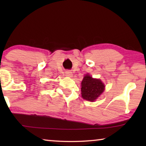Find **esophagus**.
<instances>
[{"label":"esophagus","mask_w":146,"mask_h":146,"mask_svg":"<svg viewBox=\"0 0 146 146\" xmlns=\"http://www.w3.org/2000/svg\"><path fill=\"white\" fill-rule=\"evenodd\" d=\"M65 75H66V76H69V77H71V76H72V73L71 72V71L68 70L65 72Z\"/></svg>","instance_id":"1"}]
</instances>
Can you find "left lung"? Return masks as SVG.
Segmentation results:
<instances>
[{"label":"left lung","mask_w":146,"mask_h":146,"mask_svg":"<svg viewBox=\"0 0 146 146\" xmlns=\"http://www.w3.org/2000/svg\"><path fill=\"white\" fill-rule=\"evenodd\" d=\"M82 97L86 100L93 102L104 91V84L99 79L93 78L86 75L81 83Z\"/></svg>","instance_id":"obj_1"}]
</instances>
